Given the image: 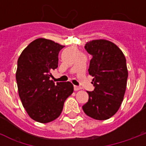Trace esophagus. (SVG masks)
<instances>
[{"instance_id": "obj_1", "label": "esophagus", "mask_w": 146, "mask_h": 146, "mask_svg": "<svg viewBox=\"0 0 146 146\" xmlns=\"http://www.w3.org/2000/svg\"><path fill=\"white\" fill-rule=\"evenodd\" d=\"M80 89H81V88H80L78 86H74V91H79Z\"/></svg>"}]
</instances>
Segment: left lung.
<instances>
[{"mask_svg":"<svg viewBox=\"0 0 146 146\" xmlns=\"http://www.w3.org/2000/svg\"><path fill=\"white\" fill-rule=\"evenodd\" d=\"M92 54L88 72L94 78L93 92L82 106L90 117L98 120L110 119L120 107L127 88L128 72L122 51L107 40H94L84 46Z\"/></svg>","mask_w":146,"mask_h":146,"instance_id":"8db88e82","label":"left lung"}]
</instances>
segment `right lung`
Here are the masks:
<instances>
[{"mask_svg":"<svg viewBox=\"0 0 146 146\" xmlns=\"http://www.w3.org/2000/svg\"><path fill=\"white\" fill-rule=\"evenodd\" d=\"M63 48L51 40L38 38L24 49L18 59L15 77L19 95L30 118L39 123L58 118L66 99L73 92V85L69 81L54 84L50 80Z\"/></svg>","mask_w":146,"mask_h":146,"instance_id":"1","label":"right lung"}]
</instances>
